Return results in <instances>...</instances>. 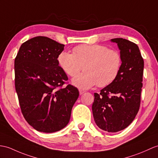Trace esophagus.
Listing matches in <instances>:
<instances>
[{
    "label": "esophagus",
    "instance_id": "esophagus-1",
    "mask_svg": "<svg viewBox=\"0 0 158 158\" xmlns=\"http://www.w3.org/2000/svg\"><path fill=\"white\" fill-rule=\"evenodd\" d=\"M85 92V91L82 90V89H79V94L80 95H82L83 94H84Z\"/></svg>",
    "mask_w": 158,
    "mask_h": 158
}]
</instances>
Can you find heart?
Returning a JSON list of instances; mask_svg holds the SVG:
<instances>
[{
    "mask_svg": "<svg viewBox=\"0 0 158 158\" xmlns=\"http://www.w3.org/2000/svg\"><path fill=\"white\" fill-rule=\"evenodd\" d=\"M73 54L62 51L57 60L67 75L74 77L82 70L84 73L73 79L74 85L89 89L97 85L106 87L113 83L122 67V56L116 50L100 44H83L75 47Z\"/></svg>",
    "mask_w": 158,
    "mask_h": 158,
    "instance_id": "1",
    "label": "heart"
}]
</instances>
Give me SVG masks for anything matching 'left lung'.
<instances>
[{"mask_svg":"<svg viewBox=\"0 0 158 158\" xmlns=\"http://www.w3.org/2000/svg\"><path fill=\"white\" fill-rule=\"evenodd\" d=\"M122 56V67L116 79L94 94L92 112L97 126L109 133L125 129L140 107L144 61L138 46L129 40L114 38Z\"/></svg>","mask_w":158,"mask_h":158,"instance_id":"obj_1","label":"left lung"}]
</instances>
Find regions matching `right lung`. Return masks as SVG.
Returning a JSON list of instances; mask_svg holds the SVG:
<instances>
[{"label":"right lung","instance_id":"1","mask_svg":"<svg viewBox=\"0 0 158 158\" xmlns=\"http://www.w3.org/2000/svg\"><path fill=\"white\" fill-rule=\"evenodd\" d=\"M64 44L44 36L22 44L15 59V85L25 119L40 132L54 133L67 125L77 88L62 87L68 77L57 58Z\"/></svg>","mask_w":158,"mask_h":158}]
</instances>
